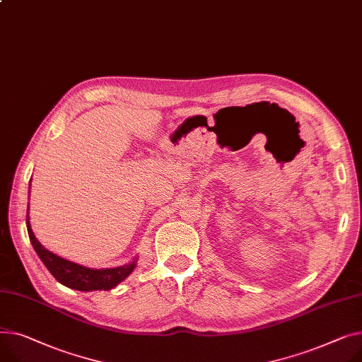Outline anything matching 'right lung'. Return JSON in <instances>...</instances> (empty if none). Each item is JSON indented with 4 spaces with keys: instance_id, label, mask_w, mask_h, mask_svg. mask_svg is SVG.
<instances>
[{
    "instance_id": "obj_1",
    "label": "right lung",
    "mask_w": 362,
    "mask_h": 362,
    "mask_svg": "<svg viewBox=\"0 0 362 362\" xmlns=\"http://www.w3.org/2000/svg\"><path fill=\"white\" fill-rule=\"evenodd\" d=\"M28 233L30 243L43 262L45 267L47 268L54 278L61 282L62 285L72 288V290L78 291H94V290H112L119 282H122L136 267V259H134L131 263L124 264V267H117L112 269H91L81 267L78 263L69 262L66 259H62L57 256L55 253L46 250L33 234V230L30 227L29 221V211H28Z\"/></svg>"
}]
</instances>
